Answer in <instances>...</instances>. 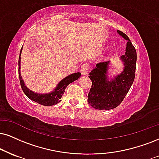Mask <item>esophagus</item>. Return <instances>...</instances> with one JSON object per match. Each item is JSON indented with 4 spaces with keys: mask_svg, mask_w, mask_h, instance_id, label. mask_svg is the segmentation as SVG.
I'll list each match as a JSON object with an SVG mask.
<instances>
[{
    "mask_svg": "<svg viewBox=\"0 0 159 159\" xmlns=\"http://www.w3.org/2000/svg\"><path fill=\"white\" fill-rule=\"evenodd\" d=\"M89 66L88 64H84L83 66L81 67V69H80V72H81L83 75H86V74H89Z\"/></svg>",
    "mask_w": 159,
    "mask_h": 159,
    "instance_id": "34e87169",
    "label": "esophagus"
}]
</instances>
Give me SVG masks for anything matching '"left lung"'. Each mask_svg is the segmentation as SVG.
<instances>
[{
  "mask_svg": "<svg viewBox=\"0 0 159 159\" xmlns=\"http://www.w3.org/2000/svg\"><path fill=\"white\" fill-rule=\"evenodd\" d=\"M117 32L127 41L125 54L120 57L124 66L122 71L109 80L107 74L111 62L107 61L99 62L89 73L92 86L88 95V102L98 110H111L120 105L134 81L136 51L125 33L119 30Z\"/></svg>",
  "mask_w": 159,
  "mask_h": 159,
  "instance_id": "left-lung-1",
  "label": "left lung"
}]
</instances>
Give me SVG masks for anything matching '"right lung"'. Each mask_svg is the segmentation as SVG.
<instances>
[{"mask_svg": "<svg viewBox=\"0 0 159 159\" xmlns=\"http://www.w3.org/2000/svg\"><path fill=\"white\" fill-rule=\"evenodd\" d=\"M22 48H21L20 52V57L18 60V72H19V78H20V83L21 89H22L23 91L26 95V97L29 98L31 100L35 102L40 104L42 105H45V106H52V105H54L58 102H60V99H61L62 96L63 95L65 89L66 87L69 85L70 83H73L75 80H77L81 76V73L77 72V73H74L70 74L62 79L57 87L54 89V91L48 93H35V92L30 91L28 88L25 85L23 80L20 74V55L21 52H22Z\"/></svg>", "mask_w": 159, "mask_h": 159, "instance_id": "1", "label": "right lung"}]
</instances>
